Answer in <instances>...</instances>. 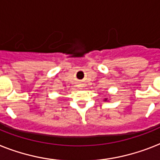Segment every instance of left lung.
<instances>
[{"mask_svg": "<svg viewBox=\"0 0 160 160\" xmlns=\"http://www.w3.org/2000/svg\"><path fill=\"white\" fill-rule=\"evenodd\" d=\"M104 101H108V98H104Z\"/></svg>", "mask_w": 160, "mask_h": 160, "instance_id": "8db88e82", "label": "left lung"}]
</instances>
